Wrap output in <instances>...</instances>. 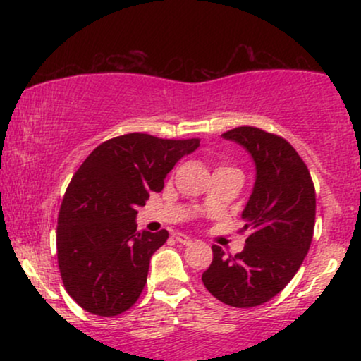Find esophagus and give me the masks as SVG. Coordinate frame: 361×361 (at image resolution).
<instances>
[{
  "label": "esophagus",
  "mask_w": 361,
  "mask_h": 361,
  "mask_svg": "<svg viewBox=\"0 0 361 361\" xmlns=\"http://www.w3.org/2000/svg\"><path fill=\"white\" fill-rule=\"evenodd\" d=\"M175 239H176V243H180V244H192L193 241L192 239L188 238V235H185V234H175Z\"/></svg>",
  "instance_id": "34e87169"
}]
</instances>
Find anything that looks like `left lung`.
<instances>
[{
    "mask_svg": "<svg viewBox=\"0 0 361 361\" xmlns=\"http://www.w3.org/2000/svg\"><path fill=\"white\" fill-rule=\"evenodd\" d=\"M224 137L255 159V188L243 210L244 250L214 258L202 275L217 300L239 309L264 304L287 287L307 255L316 222V190L299 152L280 135L258 127H235Z\"/></svg>",
    "mask_w": 361,
    "mask_h": 361,
    "instance_id": "left-lung-1",
    "label": "left lung"
}]
</instances>
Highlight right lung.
<instances>
[{"label": "right lung", "instance_id": "right-lung-1", "mask_svg": "<svg viewBox=\"0 0 361 361\" xmlns=\"http://www.w3.org/2000/svg\"><path fill=\"white\" fill-rule=\"evenodd\" d=\"M198 146L200 139L132 132L93 149L74 173L57 217V263L66 292L86 312L118 316L137 302L151 256L169 235L137 231V209Z\"/></svg>", "mask_w": 361, "mask_h": 361}]
</instances>
